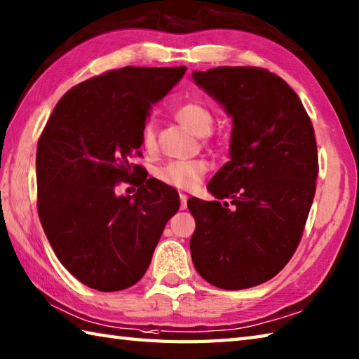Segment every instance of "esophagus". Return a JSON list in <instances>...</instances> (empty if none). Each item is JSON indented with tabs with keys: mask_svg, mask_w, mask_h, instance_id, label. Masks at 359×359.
<instances>
[{
	"mask_svg": "<svg viewBox=\"0 0 359 359\" xmlns=\"http://www.w3.org/2000/svg\"><path fill=\"white\" fill-rule=\"evenodd\" d=\"M187 201H188L187 194L180 193V210H185V208H187Z\"/></svg>",
	"mask_w": 359,
	"mask_h": 359,
	"instance_id": "1",
	"label": "esophagus"
}]
</instances>
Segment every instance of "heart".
<instances>
[{"mask_svg":"<svg viewBox=\"0 0 359 359\" xmlns=\"http://www.w3.org/2000/svg\"><path fill=\"white\" fill-rule=\"evenodd\" d=\"M175 119L198 136H204L210 132L213 123L212 113L201 103H185V105L179 107L175 109ZM141 140L142 146L147 149H152L155 146V132L151 122H147L142 128ZM207 171L208 163L204 160L171 161L160 169L158 179L171 187L190 190V188H194L199 184Z\"/></svg>","mask_w":359,"mask_h":359,"instance_id":"1","label":"heart"}]
</instances>
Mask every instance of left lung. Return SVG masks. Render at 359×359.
<instances>
[{"label": "left lung", "mask_w": 359, "mask_h": 359, "mask_svg": "<svg viewBox=\"0 0 359 359\" xmlns=\"http://www.w3.org/2000/svg\"><path fill=\"white\" fill-rule=\"evenodd\" d=\"M193 80L232 117L229 161L207 187L215 201L187 202L194 269L215 287H254L302 238L318 174L314 128L295 90L265 69L217 67Z\"/></svg>", "instance_id": "8db88e82"}]
</instances>
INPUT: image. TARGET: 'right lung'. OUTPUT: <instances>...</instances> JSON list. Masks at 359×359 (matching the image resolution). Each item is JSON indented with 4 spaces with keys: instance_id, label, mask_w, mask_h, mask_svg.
I'll list each match as a JSON object with an SVG mask.
<instances>
[{
    "instance_id": "add662e5",
    "label": "right lung",
    "mask_w": 359,
    "mask_h": 359,
    "mask_svg": "<svg viewBox=\"0 0 359 359\" xmlns=\"http://www.w3.org/2000/svg\"><path fill=\"white\" fill-rule=\"evenodd\" d=\"M185 70L127 66L89 78L64 94L39 138V218L60 262L90 289L138 283L179 210V193L130 157L141 155L152 105ZM133 177L137 193L117 197L115 185Z\"/></svg>"
}]
</instances>
